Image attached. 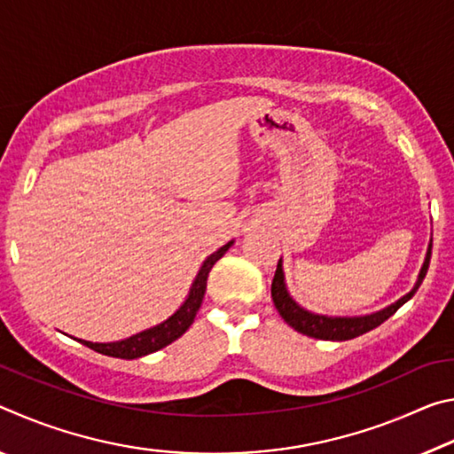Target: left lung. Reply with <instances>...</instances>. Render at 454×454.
<instances>
[{"mask_svg": "<svg viewBox=\"0 0 454 454\" xmlns=\"http://www.w3.org/2000/svg\"><path fill=\"white\" fill-rule=\"evenodd\" d=\"M430 250H433V244L428 246V254H427L425 264H422L417 286H414L409 294L403 296L401 301L390 304L388 309H384L380 312L368 314V317H358V318H328V317H320V314H312L309 310H304L294 301H292L290 294L286 292V284H284V274H282L280 262H278V266H276V272L272 278L274 306H276V310L280 312L284 322H286L288 326L294 328L296 333L306 334L310 338H318V340H350V338H356L360 334L368 333V330L380 326L382 322L393 317V314L401 309L406 301H411V298L414 296V292L419 290V286L427 276L428 262H430Z\"/></svg>", "mask_w": 454, "mask_h": 454, "instance_id": "left-lung-1", "label": "left lung"}]
</instances>
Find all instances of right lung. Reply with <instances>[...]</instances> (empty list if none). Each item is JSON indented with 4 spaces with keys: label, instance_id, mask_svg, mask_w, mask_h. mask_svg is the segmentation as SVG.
<instances>
[{
    "label": "right lung",
    "instance_id": "obj_1",
    "mask_svg": "<svg viewBox=\"0 0 454 454\" xmlns=\"http://www.w3.org/2000/svg\"><path fill=\"white\" fill-rule=\"evenodd\" d=\"M230 246H232V242L222 246L220 250H216L214 254L206 258V262L202 264V268H200L194 284H192L186 302H184L170 318L164 320L162 325L153 326L150 330H144V333H140V334H134V336L126 338V340H118V342H88V340H80V342L86 344L88 348L99 352V355L132 360V358L152 355V352H156L160 348L168 347V344H172L174 340H178V338L186 333L192 322H194V318H196L200 304H202V301H204L206 282H208V274L212 270V266L226 254V250L230 248Z\"/></svg>",
    "mask_w": 454,
    "mask_h": 454
}]
</instances>
